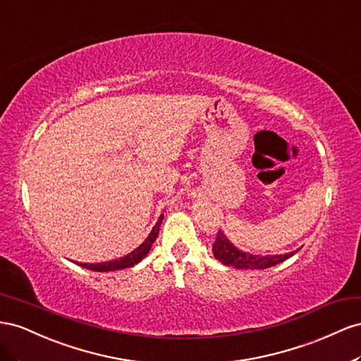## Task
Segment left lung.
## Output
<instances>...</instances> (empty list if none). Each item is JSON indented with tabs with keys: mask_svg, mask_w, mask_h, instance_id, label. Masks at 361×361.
Returning a JSON list of instances; mask_svg holds the SVG:
<instances>
[{
	"mask_svg": "<svg viewBox=\"0 0 361 361\" xmlns=\"http://www.w3.org/2000/svg\"><path fill=\"white\" fill-rule=\"evenodd\" d=\"M212 251L216 260H219L225 266L235 267V269H266V267H272L278 263H281L298 252L296 250L293 252H287L284 255L248 254L235 248V246L226 239V235L222 231L216 234V240L213 243Z\"/></svg>",
	"mask_w": 361,
	"mask_h": 361,
	"instance_id": "left-lung-1",
	"label": "left lung"
}]
</instances>
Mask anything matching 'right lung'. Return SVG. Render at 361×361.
Segmentation results:
<instances>
[{"label": "right lung", "mask_w": 361, "mask_h": 361, "mask_svg": "<svg viewBox=\"0 0 361 361\" xmlns=\"http://www.w3.org/2000/svg\"><path fill=\"white\" fill-rule=\"evenodd\" d=\"M161 221H163V214L159 218L157 224L154 225V228L151 230V233H149L148 238L145 239V242H143L142 245H139L135 251H131L126 257H121V259H118V260H110V262H104V263H95V264L94 263H78V264L81 267H86V269L95 271V272L119 271V269H126V267H131V266L137 264L143 259V257H145L149 252L154 240L157 239Z\"/></svg>", "instance_id": "right-lung-1"}]
</instances>
